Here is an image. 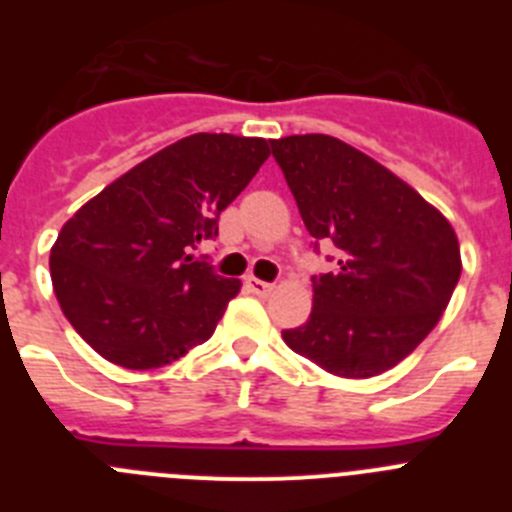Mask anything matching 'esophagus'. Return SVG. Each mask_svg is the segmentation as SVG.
<instances>
[{"label": "esophagus", "instance_id": "1", "mask_svg": "<svg viewBox=\"0 0 512 512\" xmlns=\"http://www.w3.org/2000/svg\"><path fill=\"white\" fill-rule=\"evenodd\" d=\"M246 287L251 289L253 295H259V297H269L271 292H274V284L264 282V279H256V277H246Z\"/></svg>", "mask_w": 512, "mask_h": 512}]
</instances>
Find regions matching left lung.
Listing matches in <instances>:
<instances>
[{"instance_id":"left-lung-1","label":"left lung","mask_w":512,"mask_h":512,"mask_svg":"<svg viewBox=\"0 0 512 512\" xmlns=\"http://www.w3.org/2000/svg\"><path fill=\"white\" fill-rule=\"evenodd\" d=\"M302 223L338 248L312 277V312L282 330L295 354L336 377L366 379L413 354L449 305L461 274L451 223L400 176L330 135L271 140Z\"/></svg>"}]
</instances>
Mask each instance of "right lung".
Wrapping results in <instances>:
<instances>
[{"mask_svg": "<svg viewBox=\"0 0 512 512\" xmlns=\"http://www.w3.org/2000/svg\"><path fill=\"white\" fill-rule=\"evenodd\" d=\"M264 138L197 133L153 153L81 207L51 248L58 305L89 346L158 369L215 333L238 279L194 256L269 158Z\"/></svg>", "mask_w": 512, "mask_h": 512, "instance_id": "1", "label": "right lung"}]
</instances>
